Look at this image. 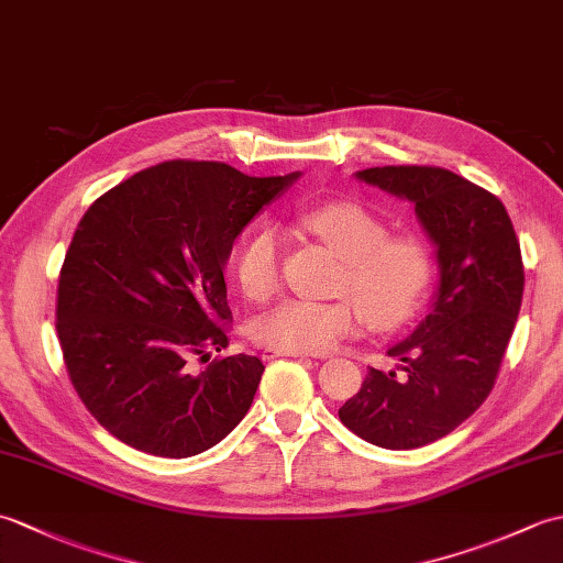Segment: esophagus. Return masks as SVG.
<instances>
[{
    "mask_svg": "<svg viewBox=\"0 0 563 563\" xmlns=\"http://www.w3.org/2000/svg\"><path fill=\"white\" fill-rule=\"evenodd\" d=\"M283 355H290V357H312L305 351H288V349H263V361H273V357H283Z\"/></svg>",
    "mask_w": 563,
    "mask_h": 563,
    "instance_id": "1",
    "label": "esophagus"
}]
</instances>
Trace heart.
Returning <instances> with one entry per match:
<instances>
[{"instance_id": "heart-1", "label": "heart", "mask_w": 563, "mask_h": 563, "mask_svg": "<svg viewBox=\"0 0 563 563\" xmlns=\"http://www.w3.org/2000/svg\"><path fill=\"white\" fill-rule=\"evenodd\" d=\"M302 224L343 261L339 295L353 297L369 324L391 329L413 314L433 271L421 239L389 236V227L357 202L312 208L302 214ZM234 273L251 300H268L280 280V234L275 227L261 224L244 239ZM356 308L351 300H285L256 321V341L268 349L324 353L361 324Z\"/></svg>"}]
</instances>
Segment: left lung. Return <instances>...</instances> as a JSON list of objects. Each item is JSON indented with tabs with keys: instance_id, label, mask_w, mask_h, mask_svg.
I'll use <instances>...</instances> for the list:
<instances>
[{
	"instance_id": "left-lung-1",
	"label": "left lung",
	"mask_w": 563,
	"mask_h": 563,
	"mask_svg": "<svg viewBox=\"0 0 563 563\" xmlns=\"http://www.w3.org/2000/svg\"><path fill=\"white\" fill-rule=\"evenodd\" d=\"M355 178L411 202L435 246L438 288L428 317L387 351L397 369L369 367L339 418L377 448H423L494 389L522 302L520 244L504 202L448 169L375 166Z\"/></svg>"
}]
</instances>
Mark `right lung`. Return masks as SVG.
Listing matches in <instances>:
<instances>
[{
  "label": "right lung",
  "instance_id": "obj_1",
  "mask_svg": "<svg viewBox=\"0 0 563 563\" xmlns=\"http://www.w3.org/2000/svg\"><path fill=\"white\" fill-rule=\"evenodd\" d=\"M300 172L256 178L220 162H164L84 212L57 285V336L71 385L125 445L194 457L246 416L256 355L227 349L224 263L234 239Z\"/></svg>",
  "mask_w": 563,
  "mask_h": 563
}]
</instances>
